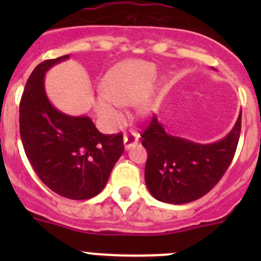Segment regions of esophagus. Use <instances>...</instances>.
I'll use <instances>...</instances> for the list:
<instances>
[{"mask_svg":"<svg viewBox=\"0 0 261 261\" xmlns=\"http://www.w3.org/2000/svg\"><path fill=\"white\" fill-rule=\"evenodd\" d=\"M138 140H140V136L136 132H133V130H130V132L126 133V135L124 136V147H125V149H129V147L133 146V145L138 144Z\"/></svg>","mask_w":261,"mask_h":261,"instance_id":"1","label":"esophagus"}]
</instances>
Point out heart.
<instances>
[{
    "mask_svg": "<svg viewBox=\"0 0 261 261\" xmlns=\"http://www.w3.org/2000/svg\"><path fill=\"white\" fill-rule=\"evenodd\" d=\"M154 64L142 60L126 61L111 69L103 81V93L95 99L94 107L99 119L106 128L115 129L123 124L124 107L137 102L141 115H149L154 111L153 99L144 96L155 78Z\"/></svg>",
    "mask_w": 261,
    "mask_h": 261,
    "instance_id": "heart-1",
    "label": "heart"
}]
</instances>
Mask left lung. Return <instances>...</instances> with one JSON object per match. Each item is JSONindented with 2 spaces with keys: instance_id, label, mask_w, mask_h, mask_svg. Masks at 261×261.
Returning <instances> with one entry per match:
<instances>
[{
  "instance_id": "left-lung-1",
  "label": "left lung",
  "mask_w": 261,
  "mask_h": 261,
  "mask_svg": "<svg viewBox=\"0 0 261 261\" xmlns=\"http://www.w3.org/2000/svg\"><path fill=\"white\" fill-rule=\"evenodd\" d=\"M242 114L221 141L196 144L167 135L155 116L142 132L147 151L145 181L156 200L168 204L195 201L216 186L229 168L241 136Z\"/></svg>"
}]
</instances>
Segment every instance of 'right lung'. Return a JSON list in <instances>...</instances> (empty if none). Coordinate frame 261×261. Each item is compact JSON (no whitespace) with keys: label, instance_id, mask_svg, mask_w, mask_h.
I'll return each mask as SVG.
<instances>
[{"label":"right lung","instance_id":"obj_1","mask_svg":"<svg viewBox=\"0 0 261 261\" xmlns=\"http://www.w3.org/2000/svg\"><path fill=\"white\" fill-rule=\"evenodd\" d=\"M69 55L45 60L27 80L19 105L24 153L40 180L57 195L91 199L107 184L124 153L123 135H103L87 116H69L53 107L44 90L48 69Z\"/></svg>","mask_w":261,"mask_h":261}]
</instances>
